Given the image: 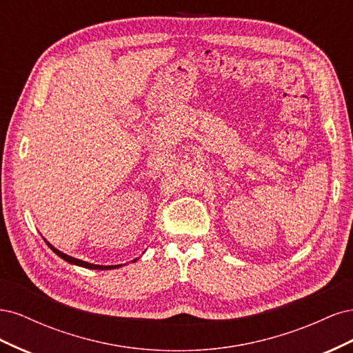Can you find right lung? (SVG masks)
<instances>
[{"label": "right lung", "mask_w": 353, "mask_h": 353, "mask_svg": "<svg viewBox=\"0 0 353 353\" xmlns=\"http://www.w3.org/2000/svg\"><path fill=\"white\" fill-rule=\"evenodd\" d=\"M50 245V249L54 252L56 254H59L61 259H65L66 262L69 263H73V265H78V266H83V268H90V270H112V268H116V266H121V265H112V266H101V265H94V263H88V262H83V261H79V259H74L72 258V256H68L65 253H61L60 250L54 249L50 243H47Z\"/></svg>", "instance_id": "obj_1"}]
</instances>
